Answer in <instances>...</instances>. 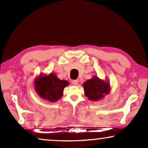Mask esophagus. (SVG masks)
Segmentation results:
<instances>
[{
  "label": "esophagus",
  "mask_w": 148,
  "mask_h": 148,
  "mask_svg": "<svg viewBox=\"0 0 148 148\" xmlns=\"http://www.w3.org/2000/svg\"><path fill=\"white\" fill-rule=\"evenodd\" d=\"M78 83H79L78 80H73L72 81V84L75 85V86H77V85L78 84Z\"/></svg>",
  "instance_id": "1"
}]
</instances>
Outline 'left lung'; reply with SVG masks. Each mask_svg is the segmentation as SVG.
Listing matches in <instances>:
<instances>
[{
    "mask_svg": "<svg viewBox=\"0 0 148 148\" xmlns=\"http://www.w3.org/2000/svg\"><path fill=\"white\" fill-rule=\"evenodd\" d=\"M85 95L91 101H98L110 92V84L100 79L97 76L86 81L83 84Z\"/></svg>",
    "mask_w": 148,
    "mask_h": 148,
    "instance_id": "left-lung-1",
    "label": "left lung"
}]
</instances>
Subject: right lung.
Masks as SVG:
<instances>
[{"mask_svg":"<svg viewBox=\"0 0 148 148\" xmlns=\"http://www.w3.org/2000/svg\"><path fill=\"white\" fill-rule=\"evenodd\" d=\"M69 84L67 81L59 79L52 73L48 75H40L34 81L37 94L42 98L51 102H56L61 98L64 88Z\"/></svg>","mask_w":148,"mask_h":148,"instance_id":"1","label":"right lung"}]
</instances>
